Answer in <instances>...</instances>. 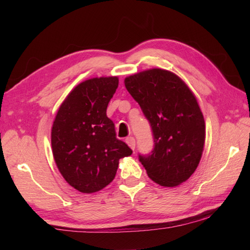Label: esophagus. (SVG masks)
<instances>
[{
    "label": "esophagus",
    "instance_id": "34e87169",
    "mask_svg": "<svg viewBox=\"0 0 250 250\" xmlns=\"http://www.w3.org/2000/svg\"><path fill=\"white\" fill-rule=\"evenodd\" d=\"M125 143L129 145V147L131 148L132 150L135 149V140H134V137H132V136L126 137V139H125Z\"/></svg>",
    "mask_w": 250,
    "mask_h": 250
}]
</instances>
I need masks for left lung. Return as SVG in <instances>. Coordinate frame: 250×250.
Here are the masks:
<instances>
[{
	"mask_svg": "<svg viewBox=\"0 0 250 250\" xmlns=\"http://www.w3.org/2000/svg\"><path fill=\"white\" fill-rule=\"evenodd\" d=\"M125 86L150 122L155 148L140 156L147 175L163 187H177L198 167L205 121L195 95L182 78L150 68L125 78Z\"/></svg>",
	"mask_w": 250,
	"mask_h": 250,
	"instance_id": "1",
	"label": "left lung"
}]
</instances>
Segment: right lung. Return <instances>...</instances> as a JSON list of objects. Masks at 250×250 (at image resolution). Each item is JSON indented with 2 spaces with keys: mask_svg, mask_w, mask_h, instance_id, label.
I'll return each mask as SVG.
<instances>
[{
  "mask_svg": "<svg viewBox=\"0 0 250 250\" xmlns=\"http://www.w3.org/2000/svg\"><path fill=\"white\" fill-rule=\"evenodd\" d=\"M118 83L117 76L87 79L67 94L56 115L52 155L63 178L79 192L102 190L115 178L119 159L132 153L106 116Z\"/></svg>",
  "mask_w": 250,
  "mask_h": 250,
  "instance_id": "1",
  "label": "right lung"
}]
</instances>
